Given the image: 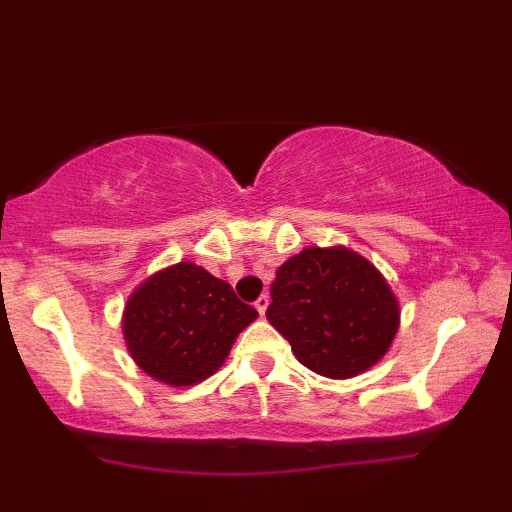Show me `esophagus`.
I'll list each match as a JSON object with an SVG mask.
<instances>
[{"label":"esophagus","mask_w":512,"mask_h":512,"mask_svg":"<svg viewBox=\"0 0 512 512\" xmlns=\"http://www.w3.org/2000/svg\"><path fill=\"white\" fill-rule=\"evenodd\" d=\"M268 305H270V298L265 296V293H263V296L258 298L256 303H254V307H256V310H258V314H261V317H263V314H265V310H268Z\"/></svg>","instance_id":"esophagus-1"}]
</instances>
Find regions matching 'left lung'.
<instances>
[{
  "label": "left lung",
  "instance_id": "left-lung-1",
  "mask_svg": "<svg viewBox=\"0 0 512 512\" xmlns=\"http://www.w3.org/2000/svg\"><path fill=\"white\" fill-rule=\"evenodd\" d=\"M265 317L305 368L349 380L373 368L401 326L398 298L368 258L307 247L279 265Z\"/></svg>",
  "mask_w": 512,
  "mask_h": 512
}]
</instances>
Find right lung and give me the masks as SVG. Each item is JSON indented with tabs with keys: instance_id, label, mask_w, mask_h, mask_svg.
<instances>
[{
	"instance_id": "1",
	"label": "right lung",
	"mask_w": 512,
	"mask_h": 512,
	"mask_svg": "<svg viewBox=\"0 0 512 512\" xmlns=\"http://www.w3.org/2000/svg\"><path fill=\"white\" fill-rule=\"evenodd\" d=\"M256 317L228 282L181 261L130 293L121 326L139 370L170 387H191L223 366L237 335Z\"/></svg>"
}]
</instances>
